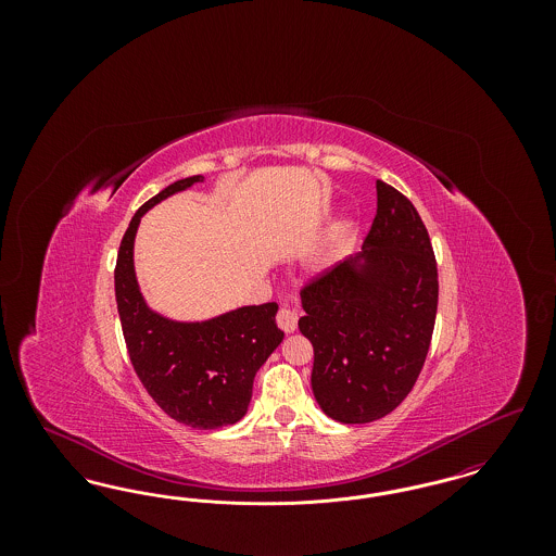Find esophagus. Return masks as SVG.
Listing matches in <instances>:
<instances>
[{
	"label": "esophagus",
	"mask_w": 556,
	"mask_h": 556,
	"mask_svg": "<svg viewBox=\"0 0 556 556\" xmlns=\"http://www.w3.org/2000/svg\"><path fill=\"white\" fill-rule=\"evenodd\" d=\"M277 325H279V329H283L286 333H291V331H295V327H298V313L295 311H291L288 306H281L279 311H277Z\"/></svg>",
	"instance_id": "obj_1"
}]
</instances>
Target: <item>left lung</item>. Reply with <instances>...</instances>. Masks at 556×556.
<instances>
[{
  "label": "left lung",
  "mask_w": 556,
  "mask_h": 556,
  "mask_svg": "<svg viewBox=\"0 0 556 556\" xmlns=\"http://www.w3.org/2000/svg\"><path fill=\"white\" fill-rule=\"evenodd\" d=\"M377 212L354 270L342 263L311 277L298 320L315 350L313 392L342 424L386 417L421 375L438 313V263L421 216L396 187L377 181Z\"/></svg>",
  "instance_id": "obj_1"
}]
</instances>
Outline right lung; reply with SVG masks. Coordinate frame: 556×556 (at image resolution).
Returning <instances> with one entry per match:
<instances>
[{"label": "right lung", "mask_w": 556, "mask_h": 556, "mask_svg": "<svg viewBox=\"0 0 556 556\" xmlns=\"http://www.w3.org/2000/svg\"><path fill=\"white\" fill-rule=\"evenodd\" d=\"M200 181V175L175 181L135 212L118 248L114 291L132 369L146 392L170 419L216 429L245 415L254 377L283 342V331L275 323L277 302L243 306L206 323H173L143 304L132 270L139 218L160 200Z\"/></svg>", "instance_id": "right-lung-1"}]
</instances>
